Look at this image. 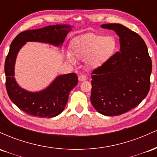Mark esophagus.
<instances>
[{"mask_svg": "<svg viewBox=\"0 0 157 157\" xmlns=\"http://www.w3.org/2000/svg\"><path fill=\"white\" fill-rule=\"evenodd\" d=\"M78 80L80 82H82V81L87 80V77L85 76V75H80V76L78 77Z\"/></svg>", "mask_w": 157, "mask_h": 157, "instance_id": "1", "label": "esophagus"}]
</instances>
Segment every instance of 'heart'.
I'll return each mask as SVG.
<instances>
[{
    "label": "heart",
    "instance_id": "1",
    "mask_svg": "<svg viewBox=\"0 0 157 157\" xmlns=\"http://www.w3.org/2000/svg\"><path fill=\"white\" fill-rule=\"evenodd\" d=\"M117 48V42L113 36L87 33L72 40L70 44L71 53H66L65 57L69 63L75 62V59L85 60L88 68L96 69L113 57Z\"/></svg>",
    "mask_w": 157,
    "mask_h": 157
}]
</instances>
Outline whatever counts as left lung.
<instances>
[{
  "instance_id": "obj_1",
  "label": "left lung",
  "mask_w": 157,
  "mask_h": 157,
  "mask_svg": "<svg viewBox=\"0 0 157 157\" xmlns=\"http://www.w3.org/2000/svg\"><path fill=\"white\" fill-rule=\"evenodd\" d=\"M120 37V52L91 75V102L97 112L118 116L137 106L150 89L152 63L145 41L120 23L101 25Z\"/></svg>"
}]
</instances>
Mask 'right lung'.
I'll use <instances>...</instances> for the list:
<instances>
[{
  "label": "right lung",
  "mask_w": 157,
  "mask_h": 157,
  "mask_svg": "<svg viewBox=\"0 0 157 157\" xmlns=\"http://www.w3.org/2000/svg\"><path fill=\"white\" fill-rule=\"evenodd\" d=\"M74 26L56 24L21 32L10 45L5 61L6 87L10 100L20 109L40 117H55L63 111L70 91L77 85L76 74L58 75L47 87L29 91L19 86L15 77V66L21 48L27 42H39L61 47L67 34Z\"/></svg>",
  "instance_id": "add662e5"
}]
</instances>
